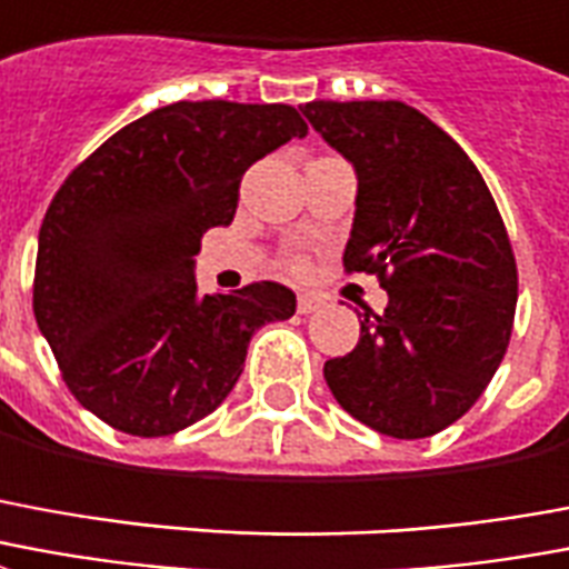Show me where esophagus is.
<instances>
[{
  "label": "esophagus",
  "mask_w": 569,
  "mask_h": 569,
  "mask_svg": "<svg viewBox=\"0 0 569 569\" xmlns=\"http://www.w3.org/2000/svg\"><path fill=\"white\" fill-rule=\"evenodd\" d=\"M326 305V298L319 296H298V313H313V310H319V307Z\"/></svg>",
  "instance_id": "esophagus-1"
}]
</instances>
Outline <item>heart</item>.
Returning <instances> with one entry per match:
<instances>
[{
  "mask_svg": "<svg viewBox=\"0 0 569 569\" xmlns=\"http://www.w3.org/2000/svg\"><path fill=\"white\" fill-rule=\"evenodd\" d=\"M292 268H296V271H305V262H301V259H296V262H292Z\"/></svg>",
  "mask_w": 569,
  "mask_h": 569,
  "instance_id": "b5f03b06",
  "label": "heart"
}]
</instances>
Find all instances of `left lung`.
<instances>
[{"instance_id":"left-lung-1","label":"left lung","mask_w":569,"mask_h":569,"mask_svg":"<svg viewBox=\"0 0 569 569\" xmlns=\"http://www.w3.org/2000/svg\"><path fill=\"white\" fill-rule=\"evenodd\" d=\"M305 117L359 178L347 273L389 292L359 343L326 361L349 416L398 440L443 431L479 401L512 335L519 271L477 166L403 102H307Z\"/></svg>"}]
</instances>
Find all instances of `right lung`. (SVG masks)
<instances>
[{"instance_id": "obj_1", "label": "right lung", "mask_w": 569, "mask_h": 569, "mask_svg": "<svg viewBox=\"0 0 569 569\" xmlns=\"http://www.w3.org/2000/svg\"><path fill=\"white\" fill-rule=\"evenodd\" d=\"M307 123L292 104L174 102L71 171L38 231L32 310L78 401L117 431L168 437L213 413L250 338L296 313L262 280L199 296L201 234L229 226L243 171Z\"/></svg>"}]
</instances>
